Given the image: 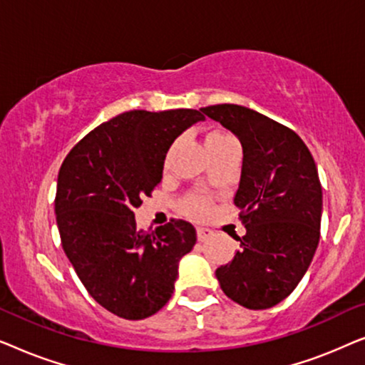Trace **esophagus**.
I'll return each instance as SVG.
<instances>
[{
  "mask_svg": "<svg viewBox=\"0 0 365 365\" xmlns=\"http://www.w3.org/2000/svg\"><path fill=\"white\" fill-rule=\"evenodd\" d=\"M212 231L211 229H207V227H197V239L199 241H207L209 237H212Z\"/></svg>",
  "mask_w": 365,
  "mask_h": 365,
  "instance_id": "obj_1",
  "label": "esophagus"
}]
</instances>
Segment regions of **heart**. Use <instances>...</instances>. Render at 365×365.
Instances as JSON below:
<instances>
[{
	"label": "heart",
	"mask_w": 365,
	"mask_h": 365,
	"mask_svg": "<svg viewBox=\"0 0 365 365\" xmlns=\"http://www.w3.org/2000/svg\"><path fill=\"white\" fill-rule=\"evenodd\" d=\"M207 138H226V134H222V133H211ZM182 207H184V211H186L187 214H191V216L202 217L204 214L207 212L209 202L204 197L192 196V197H187L186 201H184Z\"/></svg>",
	"instance_id": "obj_1"
}]
</instances>
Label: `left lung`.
<instances>
[{"instance_id":"1","label":"left lung","mask_w":365,"mask_h":365,"mask_svg":"<svg viewBox=\"0 0 365 365\" xmlns=\"http://www.w3.org/2000/svg\"><path fill=\"white\" fill-rule=\"evenodd\" d=\"M242 146L234 204L246 234L216 277L239 306L269 309L284 301L309 269L321 236L322 187L311 151L292 129L239 104L201 108Z\"/></svg>"}]
</instances>
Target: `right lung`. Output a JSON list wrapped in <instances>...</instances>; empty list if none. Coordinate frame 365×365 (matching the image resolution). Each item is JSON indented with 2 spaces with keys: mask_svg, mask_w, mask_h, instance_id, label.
<instances>
[{
  "mask_svg": "<svg viewBox=\"0 0 365 365\" xmlns=\"http://www.w3.org/2000/svg\"><path fill=\"white\" fill-rule=\"evenodd\" d=\"M204 119L196 109L123 113L83 138L59 169L64 252L94 301L119 317L139 321L166 306L179 261L196 244L191 222L144 232L133 211L161 182L171 144Z\"/></svg>",
  "mask_w": 365,
  "mask_h": 365,
  "instance_id": "obj_1",
  "label": "right lung"
}]
</instances>
